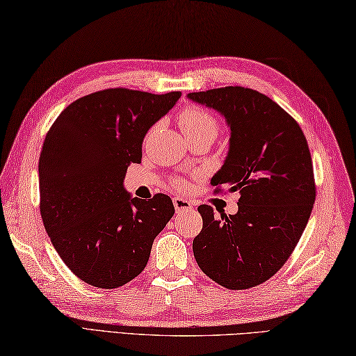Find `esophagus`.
<instances>
[{
    "instance_id": "34e87169",
    "label": "esophagus",
    "mask_w": 356,
    "mask_h": 356,
    "mask_svg": "<svg viewBox=\"0 0 356 356\" xmlns=\"http://www.w3.org/2000/svg\"><path fill=\"white\" fill-rule=\"evenodd\" d=\"M173 206H175V210H177L178 213L191 212V210L193 209L191 201H187V200H184V198H179V197L173 198Z\"/></svg>"
}]
</instances>
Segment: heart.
Listing matches in <instances>:
<instances>
[{
  "mask_svg": "<svg viewBox=\"0 0 356 356\" xmlns=\"http://www.w3.org/2000/svg\"><path fill=\"white\" fill-rule=\"evenodd\" d=\"M179 126L183 129L186 138H198V136H209L215 140L220 132V122L212 113L202 107H186L183 113L179 115ZM173 187L178 191H184L187 184L184 181H175Z\"/></svg>",
  "mask_w": 356,
  "mask_h": 356,
  "instance_id": "heart-1",
  "label": "heart"
}]
</instances>
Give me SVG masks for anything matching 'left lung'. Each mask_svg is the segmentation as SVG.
I'll use <instances>...</instances> for the list:
<instances>
[{
  "mask_svg": "<svg viewBox=\"0 0 356 356\" xmlns=\"http://www.w3.org/2000/svg\"><path fill=\"white\" fill-rule=\"evenodd\" d=\"M230 127V146L210 184L238 192V212L216 218L202 204L193 255L210 280L230 290L267 281L284 266L307 226L316 197L314 165L298 122L269 97L239 86L192 92Z\"/></svg>",
  "mask_w": 356,
  "mask_h": 356,
  "instance_id": "left-lung-1",
  "label": "left lung"
}]
</instances>
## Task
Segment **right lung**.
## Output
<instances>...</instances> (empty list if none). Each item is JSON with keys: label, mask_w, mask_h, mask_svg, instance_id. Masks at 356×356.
Listing matches in <instances>:
<instances>
[{"label": "right lung", "mask_w": 356, "mask_h": 356, "mask_svg": "<svg viewBox=\"0 0 356 356\" xmlns=\"http://www.w3.org/2000/svg\"><path fill=\"white\" fill-rule=\"evenodd\" d=\"M179 97L99 90L69 104L49 129L38 164L41 218L64 264L87 284L117 289L138 277L175 213L168 195L132 198L122 183L141 163L147 130Z\"/></svg>", "instance_id": "right-lung-1"}]
</instances>
